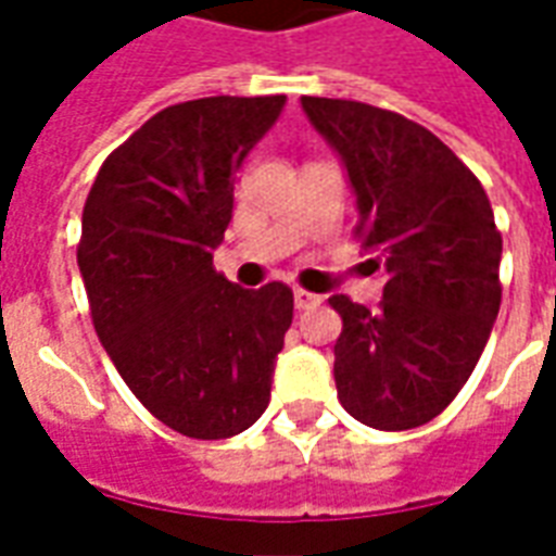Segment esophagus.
<instances>
[{"label": "esophagus", "mask_w": 556, "mask_h": 556, "mask_svg": "<svg viewBox=\"0 0 556 556\" xmlns=\"http://www.w3.org/2000/svg\"><path fill=\"white\" fill-rule=\"evenodd\" d=\"M318 303H321V298H318V294H313V291L294 289V309H298V313H306V309H315Z\"/></svg>", "instance_id": "34e87169"}]
</instances>
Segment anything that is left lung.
Wrapping results in <instances>:
<instances>
[{"label":"left lung","instance_id":"1","mask_svg":"<svg viewBox=\"0 0 556 556\" xmlns=\"http://www.w3.org/2000/svg\"><path fill=\"white\" fill-rule=\"evenodd\" d=\"M357 199L354 238L384 267V301L342 315L333 378L342 408L381 431L441 414L477 366L501 309V231L477 175L405 115L369 103L301 98Z\"/></svg>","mask_w":556,"mask_h":556}]
</instances>
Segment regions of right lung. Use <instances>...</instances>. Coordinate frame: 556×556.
<instances>
[{"instance_id": "obj_1", "label": "right lung", "mask_w": 556, "mask_h": 556, "mask_svg": "<svg viewBox=\"0 0 556 556\" xmlns=\"http://www.w3.org/2000/svg\"><path fill=\"white\" fill-rule=\"evenodd\" d=\"M282 106L286 94L166 106L103 160L83 207L77 265L101 345L163 426L199 441L265 414L291 327L289 286L241 289L214 270L235 172Z\"/></svg>"}]
</instances>
